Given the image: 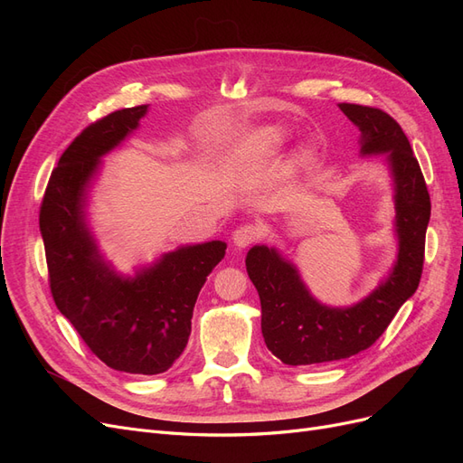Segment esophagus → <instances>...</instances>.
<instances>
[{"mask_svg": "<svg viewBox=\"0 0 463 463\" xmlns=\"http://www.w3.org/2000/svg\"><path fill=\"white\" fill-rule=\"evenodd\" d=\"M257 237H259V228L253 226V223H245V226H240V228L233 232L232 240H233L235 247L245 249V247H249L250 243H253Z\"/></svg>", "mask_w": 463, "mask_h": 463, "instance_id": "esophagus-1", "label": "esophagus"}]
</instances>
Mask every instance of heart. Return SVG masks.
Segmentation results:
<instances>
[{
	"label": "heart",
	"mask_w": 463,
	"mask_h": 463,
	"mask_svg": "<svg viewBox=\"0 0 463 463\" xmlns=\"http://www.w3.org/2000/svg\"><path fill=\"white\" fill-rule=\"evenodd\" d=\"M284 137H282V131L279 129H264L259 137V148L260 152H274L276 148H279V145H282Z\"/></svg>",
	"instance_id": "heart-1"
}]
</instances>
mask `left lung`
<instances>
[{
  "mask_svg": "<svg viewBox=\"0 0 463 463\" xmlns=\"http://www.w3.org/2000/svg\"><path fill=\"white\" fill-rule=\"evenodd\" d=\"M340 109L361 131L363 156L386 154L394 179L398 259L373 293L340 309L318 303L293 262L276 249H250L245 266L260 298L264 344L286 365L338 361L371 347L413 296L423 272L430 197L408 137L383 109L345 102Z\"/></svg>",
  "mask_w": 463,
  "mask_h": 463,
  "instance_id": "1",
  "label": "left lung"
}]
</instances>
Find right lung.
<instances>
[{"label":"right lung","mask_w":463,"mask_h":463,"mask_svg":"<svg viewBox=\"0 0 463 463\" xmlns=\"http://www.w3.org/2000/svg\"><path fill=\"white\" fill-rule=\"evenodd\" d=\"M148 106L111 111L67 146L40 206L50 289L60 313L108 367L158 374L184 354L206 276L226 255L208 241L162 255L133 278L104 260L87 223V191L100 158L138 128Z\"/></svg>","instance_id":"add662e5"}]
</instances>
